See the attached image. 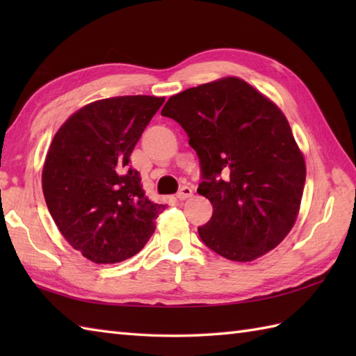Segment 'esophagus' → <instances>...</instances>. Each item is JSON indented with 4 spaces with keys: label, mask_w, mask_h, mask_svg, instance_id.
Returning <instances> with one entry per match:
<instances>
[{
    "label": "esophagus",
    "mask_w": 356,
    "mask_h": 356,
    "mask_svg": "<svg viewBox=\"0 0 356 356\" xmlns=\"http://www.w3.org/2000/svg\"><path fill=\"white\" fill-rule=\"evenodd\" d=\"M193 195V190L190 186H182L180 188V191L176 194V197L179 199V200H186V199H190Z\"/></svg>",
    "instance_id": "34e87169"
}]
</instances>
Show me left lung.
Masks as SVG:
<instances>
[{
  "label": "left lung",
  "instance_id": "obj_1",
  "mask_svg": "<svg viewBox=\"0 0 356 356\" xmlns=\"http://www.w3.org/2000/svg\"><path fill=\"white\" fill-rule=\"evenodd\" d=\"M184 128L199 156L197 193L213 205L199 228L218 255L252 261L274 249L297 218L305 157L277 105L238 78L171 96L162 108Z\"/></svg>",
  "mask_w": 356,
  "mask_h": 356
}]
</instances>
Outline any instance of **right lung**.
I'll list each match as a JSON object with an SVG mask.
<instances>
[{"label":"right lung","mask_w":356,"mask_h":356,"mask_svg":"<svg viewBox=\"0 0 356 356\" xmlns=\"http://www.w3.org/2000/svg\"><path fill=\"white\" fill-rule=\"evenodd\" d=\"M165 97L119 96L86 105L51 140L45 203L64 238L95 263H119L145 246L165 205L151 202L130 156Z\"/></svg>","instance_id":"right-lung-1"}]
</instances>
